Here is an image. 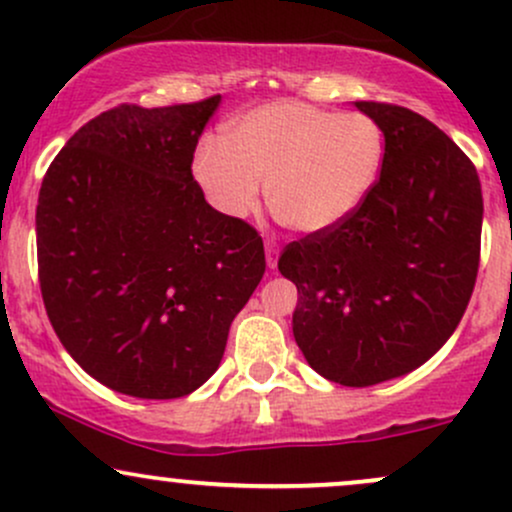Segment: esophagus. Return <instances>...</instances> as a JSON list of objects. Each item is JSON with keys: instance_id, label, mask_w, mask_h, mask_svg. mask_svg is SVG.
I'll list each match as a JSON object with an SVG mask.
<instances>
[{"instance_id": "obj_1", "label": "esophagus", "mask_w": 512, "mask_h": 512, "mask_svg": "<svg viewBox=\"0 0 512 512\" xmlns=\"http://www.w3.org/2000/svg\"><path fill=\"white\" fill-rule=\"evenodd\" d=\"M264 252H267V267L274 269L276 260H279V245H276V240L272 238L264 240Z\"/></svg>"}]
</instances>
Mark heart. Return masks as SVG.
Instances as JSON below:
<instances>
[{
	"mask_svg": "<svg viewBox=\"0 0 512 512\" xmlns=\"http://www.w3.org/2000/svg\"><path fill=\"white\" fill-rule=\"evenodd\" d=\"M383 151V129L373 117L274 101L238 117L223 142L204 139L192 170L211 207L228 219L250 216L267 185L281 226L322 233L366 199Z\"/></svg>",
	"mask_w": 512,
	"mask_h": 512,
	"instance_id": "heart-1",
	"label": "heart"
}]
</instances>
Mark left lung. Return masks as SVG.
Listing matches in <instances>:
<instances>
[{"label": "left lung", "mask_w": 512, "mask_h": 512, "mask_svg": "<svg viewBox=\"0 0 512 512\" xmlns=\"http://www.w3.org/2000/svg\"><path fill=\"white\" fill-rule=\"evenodd\" d=\"M383 129L380 178L351 216L286 245L293 337L310 368L368 387L424 366L460 325L479 269L477 168L443 129L399 105L358 101Z\"/></svg>", "instance_id": "obj_1"}]
</instances>
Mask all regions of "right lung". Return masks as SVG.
I'll use <instances>...</instances> for the list:
<instances>
[{
  "mask_svg": "<svg viewBox=\"0 0 512 512\" xmlns=\"http://www.w3.org/2000/svg\"><path fill=\"white\" fill-rule=\"evenodd\" d=\"M219 103L117 105L64 144L40 187L45 310L69 356L122 395L175 399L207 383L267 267L255 228L192 178Z\"/></svg>",
  "mask_w": 512,
  "mask_h": 512,
  "instance_id": "add662e5",
  "label": "right lung"
}]
</instances>
